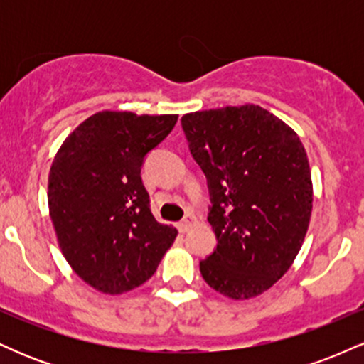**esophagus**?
<instances>
[{"mask_svg":"<svg viewBox=\"0 0 364 364\" xmlns=\"http://www.w3.org/2000/svg\"><path fill=\"white\" fill-rule=\"evenodd\" d=\"M193 224H195V215L188 214V215H185V219H183L181 223L178 224V229H179V231H181V232H186L188 229H190Z\"/></svg>","mask_w":364,"mask_h":364,"instance_id":"obj_1","label":"esophagus"}]
</instances>
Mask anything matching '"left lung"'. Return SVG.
<instances>
[{
  "label": "left lung",
  "instance_id": "8db88e82",
  "mask_svg": "<svg viewBox=\"0 0 364 364\" xmlns=\"http://www.w3.org/2000/svg\"><path fill=\"white\" fill-rule=\"evenodd\" d=\"M181 127L207 178L217 237L200 272L228 298H255L289 270L306 236L313 186L301 140L255 104L190 112Z\"/></svg>",
  "mask_w": 364,
  "mask_h": 364
}]
</instances>
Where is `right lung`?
<instances>
[{
	"label": "right lung",
	"mask_w": 364,
	"mask_h": 364,
	"mask_svg": "<svg viewBox=\"0 0 364 364\" xmlns=\"http://www.w3.org/2000/svg\"><path fill=\"white\" fill-rule=\"evenodd\" d=\"M176 114L102 111L63 141L49 171L48 202L66 262L94 289L121 294L149 281L176 240L157 223L141 166Z\"/></svg>",
	"instance_id": "obj_1"
}]
</instances>
